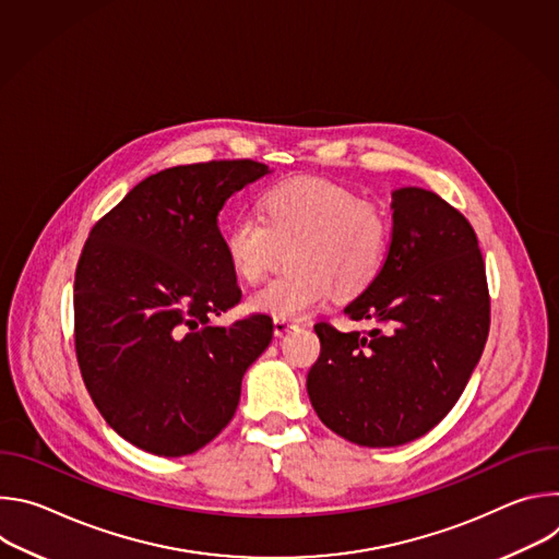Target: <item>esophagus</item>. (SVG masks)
<instances>
[{
    "mask_svg": "<svg viewBox=\"0 0 559 559\" xmlns=\"http://www.w3.org/2000/svg\"><path fill=\"white\" fill-rule=\"evenodd\" d=\"M296 328L298 325L294 321H285V318H274V334L276 336H283V334H287V332H292Z\"/></svg>",
    "mask_w": 559,
    "mask_h": 559,
    "instance_id": "1",
    "label": "esophagus"
}]
</instances>
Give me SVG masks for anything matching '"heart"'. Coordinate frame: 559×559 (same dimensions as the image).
<instances>
[{
    "label": "heart",
    "instance_id": "heart-1",
    "mask_svg": "<svg viewBox=\"0 0 559 559\" xmlns=\"http://www.w3.org/2000/svg\"><path fill=\"white\" fill-rule=\"evenodd\" d=\"M261 216L243 212L223 229L234 272L261 281L287 248L283 276L250 294L248 305L294 321L321 307L334 292L356 296L384 270L391 216L352 188L323 177H289L261 197Z\"/></svg>",
    "mask_w": 559,
    "mask_h": 559
}]
</instances>
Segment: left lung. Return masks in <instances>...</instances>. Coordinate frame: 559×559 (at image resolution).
I'll list each match as a JSON object with an SVG mask.
<instances>
[{
  "label": "left lung",
  "mask_w": 559,
  "mask_h": 559,
  "mask_svg": "<svg viewBox=\"0 0 559 559\" xmlns=\"http://www.w3.org/2000/svg\"><path fill=\"white\" fill-rule=\"evenodd\" d=\"M389 259L347 307L373 330L316 323L321 356L307 373L313 412L360 447H397L431 431L483 356L491 296L471 223L423 188L393 192Z\"/></svg>",
  "instance_id": "obj_1"
}]
</instances>
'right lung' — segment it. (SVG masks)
Masks as SVG:
<instances>
[{
    "instance_id": "obj_1",
    "label": "right lung",
    "mask_w": 559,
    "mask_h": 559,
    "mask_svg": "<svg viewBox=\"0 0 559 559\" xmlns=\"http://www.w3.org/2000/svg\"><path fill=\"white\" fill-rule=\"evenodd\" d=\"M267 175L252 158L168 168L88 234L74 272V354L104 420L130 444L181 457L231 420L272 318H212L241 302L218 229L225 201Z\"/></svg>"
}]
</instances>
